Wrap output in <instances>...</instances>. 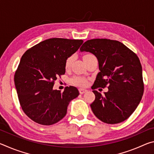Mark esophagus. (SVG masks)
I'll use <instances>...</instances> for the list:
<instances>
[{
	"label": "esophagus",
	"instance_id": "34e87169",
	"mask_svg": "<svg viewBox=\"0 0 154 154\" xmlns=\"http://www.w3.org/2000/svg\"><path fill=\"white\" fill-rule=\"evenodd\" d=\"M79 93L81 94H84L85 92H86L87 90H85V89H83V88H79Z\"/></svg>",
	"mask_w": 154,
	"mask_h": 154
}]
</instances>
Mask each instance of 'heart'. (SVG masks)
<instances>
[{"mask_svg":"<svg viewBox=\"0 0 154 154\" xmlns=\"http://www.w3.org/2000/svg\"><path fill=\"white\" fill-rule=\"evenodd\" d=\"M93 55L92 54H86L83 56V59L88 58V57L92 56ZM73 61V56H69V58H67L66 61H65V69H69L70 67H71L72 62ZM71 83L76 85H79V86H85L88 83V81L84 77H74L73 78H72L71 79Z\"/></svg>","mask_w":154,"mask_h":154,"instance_id":"heart-1","label":"heart"}]
</instances>
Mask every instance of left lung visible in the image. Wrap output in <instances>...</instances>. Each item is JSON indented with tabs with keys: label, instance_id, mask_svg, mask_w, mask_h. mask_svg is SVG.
I'll list each match as a JSON object with an SVG mask.
<instances>
[{
	"label": "left lung",
	"instance_id": "1",
	"mask_svg": "<svg viewBox=\"0 0 154 154\" xmlns=\"http://www.w3.org/2000/svg\"><path fill=\"white\" fill-rule=\"evenodd\" d=\"M81 51H89L98 59V72L92 90L108 88L103 96L96 90L91 104L96 117L106 124L126 120L139 105L144 92L142 66L137 54L123 43L94 38L83 44Z\"/></svg>",
	"mask_w": 154,
	"mask_h": 154
}]
</instances>
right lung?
<instances>
[{"label":"right lung","instance_id":"obj_1","mask_svg":"<svg viewBox=\"0 0 154 154\" xmlns=\"http://www.w3.org/2000/svg\"><path fill=\"white\" fill-rule=\"evenodd\" d=\"M83 40L52 38L41 41L23 54L14 82L23 111L36 123L49 126L66 116L69 103L79 96L74 86L64 92L53 89L57 77L65 73V61Z\"/></svg>","mask_w":154,"mask_h":154}]
</instances>
